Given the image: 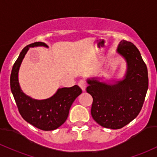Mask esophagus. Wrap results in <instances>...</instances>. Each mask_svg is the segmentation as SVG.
Instances as JSON below:
<instances>
[{
  "instance_id": "obj_1",
  "label": "esophagus",
  "mask_w": 157,
  "mask_h": 157,
  "mask_svg": "<svg viewBox=\"0 0 157 157\" xmlns=\"http://www.w3.org/2000/svg\"><path fill=\"white\" fill-rule=\"evenodd\" d=\"M78 86L80 87V89H81L84 92V91L86 90V86H87L86 82L83 80H80V81L78 82Z\"/></svg>"
}]
</instances>
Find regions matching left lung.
<instances>
[{"instance_id":"1","label":"left lung","mask_w":157,"mask_h":157,"mask_svg":"<svg viewBox=\"0 0 157 157\" xmlns=\"http://www.w3.org/2000/svg\"><path fill=\"white\" fill-rule=\"evenodd\" d=\"M117 52L126 59L125 78L114 85L88 80L86 92L92 95L93 119L106 128L126 126L140 113L148 89L147 65L138 48L132 42L121 41Z\"/></svg>"}]
</instances>
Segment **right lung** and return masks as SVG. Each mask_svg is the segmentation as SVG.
<instances>
[{
  "instance_id": "obj_1",
  "label": "right lung",
  "mask_w": 157,
  "mask_h": 157,
  "mask_svg": "<svg viewBox=\"0 0 157 157\" xmlns=\"http://www.w3.org/2000/svg\"><path fill=\"white\" fill-rule=\"evenodd\" d=\"M44 46L45 43L36 42L22 50L13 65L10 76V88L22 118L33 126L42 130H53L61 126L68 118L69 109L76 98L82 93L78 86L58 89L54 95L46 100L37 101L28 97L21 91L18 74L22 59L30 47Z\"/></svg>"
}]
</instances>
